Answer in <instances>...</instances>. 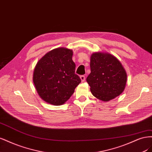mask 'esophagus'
I'll list each match as a JSON object with an SVG mask.
<instances>
[{
    "label": "esophagus",
    "mask_w": 152,
    "mask_h": 152,
    "mask_svg": "<svg viewBox=\"0 0 152 152\" xmlns=\"http://www.w3.org/2000/svg\"><path fill=\"white\" fill-rule=\"evenodd\" d=\"M80 78H81V80L82 82H84L85 80V76L84 75H81L80 76Z\"/></svg>",
    "instance_id": "esophagus-1"
}]
</instances>
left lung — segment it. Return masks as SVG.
<instances>
[{
    "instance_id": "8db88e82",
    "label": "left lung",
    "mask_w": 152,
    "mask_h": 152,
    "mask_svg": "<svg viewBox=\"0 0 152 152\" xmlns=\"http://www.w3.org/2000/svg\"><path fill=\"white\" fill-rule=\"evenodd\" d=\"M90 69L86 81L91 94L98 99L109 101L124 91L127 75L121 62L114 56L107 53H93Z\"/></svg>"
}]
</instances>
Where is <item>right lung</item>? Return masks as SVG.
<instances>
[{"label": "right lung", "mask_w": 152, "mask_h": 152, "mask_svg": "<svg viewBox=\"0 0 152 152\" xmlns=\"http://www.w3.org/2000/svg\"><path fill=\"white\" fill-rule=\"evenodd\" d=\"M71 50L57 48L46 53L37 64L33 83L38 95L48 104H64L81 81L75 74Z\"/></svg>", "instance_id": "right-lung-1"}]
</instances>
